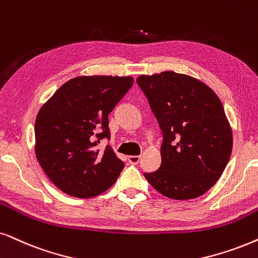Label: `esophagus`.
I'll use <instances>...</instances> for the list:
<instances>
[{"label":"esophagus","mask_w":258,"mask_h":258,"mask_svg":"<svg viewBox=\"0 0 258 258\" xmlns=\"http://www.w3.org/2000/svg\"><path fill=\"white\" fill-rule=\"evenodd\" d=\"M140 161V156H128V162L131 163V164H138Z\"/></svg>","instance_id":"obj_1"}]
</instances>
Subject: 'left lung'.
Here are the masks:
<instances>
[{"instance_id":"obj_1","label":"left lung","mask_w":258,"mask_h":258,"mask_svg":"<svg viewBox=\"0 0 258 258\" xmlns=\"http://www.w3.org/2000/svg\"><path fill=\"white\" fill-rule=\"evenodd\" d=\"M163 133L158 170L144 172L156 190L175 200L205 194L219 180L232 152V130L217 94L197 78L174 71L142 75Z\"/></svg>"}]
</instances>
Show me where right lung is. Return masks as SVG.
<instances>
[{
    "mask_svg": "<svg viewBox=\"0 0 258 258\" xmlns=\"http://www.w3.org/2000/svg\"><path fill=\"white\" fill-rule=\"evenodd\" d=\"M132 84V77H76L39 110L35 155L45 174L65 194L93 198L118 180L125 164L109 145L100 151L97 144L110 138L108 114Z\"/></svg>",
    "mask_w": 258,
    "mask_h": 258,
    "instance_id": "obj_1",
    "label": "right lung"
}]
</instances>
